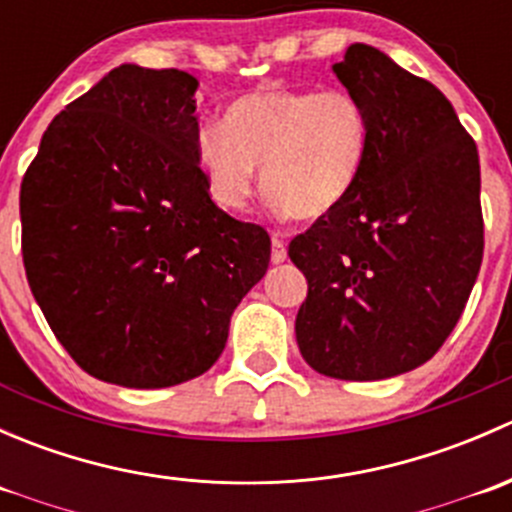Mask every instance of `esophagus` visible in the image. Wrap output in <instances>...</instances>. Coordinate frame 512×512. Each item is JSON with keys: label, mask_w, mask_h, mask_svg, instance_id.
<instances>
[{"label": "esophagus", "mask_w": 512, "mask_h": 512, "mask_svg": "<svg viewBox=\"0 0 512 512\" xmlns=\"http://www.w3.org/2000/svg\"><path fill=\"white\" fill-rule=\"evenodd\" d=\"M285 257H287V242L280 232H275V235H272V262L280 265V262H285Z\"/></svg>", "instance_id": "esophagus-1"}]
</instances>
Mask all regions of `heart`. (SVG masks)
<instances>
[{
    "instance_id": "heart-1",
    "label": "heart",
    "mask_w": 512,
    "mask_h": 512,
    "mask_svg": "<svg viewBox=\"0 0 512 512\" xmlns=\"http://www.w3.org/2000/svg\"><path fill=\"white\" fill-rule=\"evenodd\" d=\"M371 148V116L352 91L260 86L203 126L198 163L213 198L245 210L260 188L272 208L299 220L329 215L354 193Z\"/></svg>"
}]
</instances>
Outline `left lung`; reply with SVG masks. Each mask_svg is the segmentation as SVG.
<instances>
[{"mask_svg":"<svg viewBox=\"0 0 512 512\" xmlns=\"http://www.w3.org/2000/svg\"><path fill=\"white\" fill-rule=\"evenodd\" d=\"M334 74L369 108L371 148L354 193L289 242L309 285L294 332L319 374L389 379L443 347L476 285L478 148L451 101L384 51L352 44Z\"/></svg>","mask_w":512,"mask_h":512,"instance_id":"1","label":"left lung"}]
</instances>
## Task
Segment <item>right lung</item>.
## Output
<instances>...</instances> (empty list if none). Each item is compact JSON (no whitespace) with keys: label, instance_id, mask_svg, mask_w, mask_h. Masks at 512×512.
Masks as SVG:
<instances>
[{"label":"right lung","instance_id":"add662e5","mask_svg":"<svg viewBox=\"0 0 512 512\" xmlns=\"http://www.w3.org/2000/svg\"><path fill=\"white\" fill-rule=\"evenodd\" d=\"M195 89L185 71L118 66L56 113L24 173L29 287L61 347L108 384L205 374L270 265L265 227L210 198Z\"/></svg>","mask_w":512,"mask_h":512}]
</instances>
